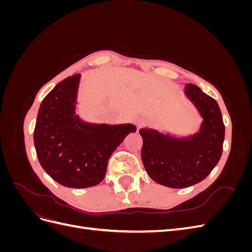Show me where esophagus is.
<instances>
[{
    "label": "esophagus",
    "mask_w": 252,
    "mask_h": 252,
    "mask_svg": "<svg viewBox=\"0 0 252 252\" xmlns=\"http://www.w3.org/2000/svg\"><path fill=\"white\" fill-rule=\"evenodd\" d=\"M145 123V120L144 119H136L135 120V124H136V126H138V128H140V127H142V125Z\"/></svg>",
    "instance_id": "esophagus-1"
}]
</instances>
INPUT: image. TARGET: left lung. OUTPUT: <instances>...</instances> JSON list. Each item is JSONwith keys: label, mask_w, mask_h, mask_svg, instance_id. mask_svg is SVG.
Listing matches in <instances>:
<instances>
[{"label": "left lung", "mask_w": 252, "mask_h": 252, "mask_svg": "<svg viewBox=\"0 0 252 252\" xmlns=\"http://www.w3.org/2000/svg\"><path fill=\"white\" fill-rule=\"evenodd\" d=\"M183 93L202 119L196 132L180 135L149 127L140 130L145 169L155 182L170 188H186L207 177L220 161L225 138L217 101L192 84H186Z\"/></svg>", "instance_id": "1"}]
</instances>
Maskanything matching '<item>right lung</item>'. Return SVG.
Segmentation results:
<instances>
[{
    "instance_id": "right-lung-1",
    "label": "right lung",
    "mask_w": 252,
    "mask_h": 252,
    "mask_svg": "<svg viewBox=\"0 0 252 252\" xmlns=\"http://www.w3.org/2000/svg\"><path fill=\"white\" fill-rule=\"evenodd\" d=\"M81 74L60 82L45 96L33 132L36 156L43 169L59 184L87 188L104 180L108 159L133 124H98L78 112Z\"/></svg>"
}]
</instances>
